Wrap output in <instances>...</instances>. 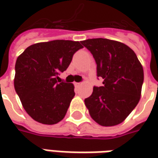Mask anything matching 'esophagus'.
<instances>
[{
  "label": "esophagus",
  "mask_w": 158,
  "mask_h": 158,
  "mask_svg": "<svg viewBox=\"0 0 158 158\" xmlns=\"http://www.w3.org/2000/svg\"><path fill=\"white\" fill-rule=\"evenodd\" d=\"M74 85H75L76 86H79V85H81V83H74Z\"/></svg>",
  "instance_id": "esophagus-1"
}]
</instances>
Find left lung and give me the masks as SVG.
Here are the masks:
<instances>
[{
    "label": "left lung",
    "instance_id": "8db88e82",
    "mask_svg": "<svg viewBox=\"0 0 158 158\" xmlns=\"http://www.w3.org/2000/svg\"><path fill=\"white\" fill-rule=\"evenodd\" d=\"M81 42L96 62L103 85L94 87L85 104L94 121L114 126L124 121L140 99L144 72L137 56L128 45L103 38Z\"/></svg>",
    "mask_w": 158,
    "mask_h": 158
}]
</instances>
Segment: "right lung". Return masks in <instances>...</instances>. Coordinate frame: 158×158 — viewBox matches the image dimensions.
I'll list each match as a JSON object with an SVG mask.
<instances>
[{"instance_id":"right-lung-1","label":"right lung","mask_w":158,"mask_h":158,"mask_svg":"<svg viewBox=\"0 0 158 158\" xmlns=\"http://www.w3.org/2000/svg\"><path fill=\"white\" fill-rule=\"evenodd\" d=\"M81 48L79 41L56 40L30 45L18 57L14 87L26 113L34 120L55 124L65 117L75 95L74 86L56 79Z\"/></svg>"}]
</instances>
